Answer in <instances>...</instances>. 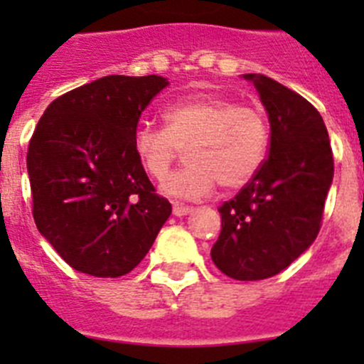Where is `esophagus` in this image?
<instances>
[{
	"mask_svg": "<svg viewBox=\"0 0 364 364\" xmlns=\"http://www.w3.org/2000/svg\"><path fill=\"white\" fill-rule=\"evenodd\" d=\"M193 208L191 205H184V204H173V215L176 217H184V215L191 213Z\"/></svg>",
	"mask_w": 364,
	"mask_h": 364,
	"instance_id": "obj_1",
	"label": "esophagus"
}]
</instances>
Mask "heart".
<instances>
[{
    "mask_svg": "<svg viewBox=\"0 0 364 364\" xmlns=\"http://www.w3.org/2000/svg\"><path fill=\"white\" fill-rule=\"evenodd\" d=\"M164 127L142 125L133 149L153 178H164L186 147L188 166L162 182L167 195L198 200L218 184L239 189L259 173L269 149V125L253 105L217 95L175 100L164 111Z\"/></svg>",
    "mask_w": 364,
    "mask_h": 364,
    "instance_id": "heart-1",
    "label": "heart"
}]
</instances>
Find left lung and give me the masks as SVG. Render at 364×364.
<instances>
[{
    "label": "left lung",
    "mask_w": 364,
    "mask_h": 364,
    "mask_svg": "<svg viewBox=\"0 0 364 364\" xmlns=\"http://www.w3.org/2000/svg\"><path fill=\"white\" fill-rule=\"evenodd\" d=\"M244 78L268 112L269 154L218 208L222 230L211 259L228 277L260 281L288 268L319 233L333 156L323 117L308 100L264 74Z\"/></svg>",
    "instance_id": "left-lung-1"
}]
</instances>
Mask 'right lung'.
<instances>
[{
  "instance_id": "add662e5",
  "label": "right lung",
  "mask_w": 364,
  "mask_h": 364,
  "mask_svg": "<svg viewBox=\"0 0 364 364\" xmlns=\"http://www.w3.org/2000/svg\"><path fill=\"white\" fill-rule=\"evenodd\" d=\"M166 78L104 76L45 109L28 142L36 228L70 268L122 277L171 215L133 149L138 120Z\"/></svg>"
}]
</instances>
